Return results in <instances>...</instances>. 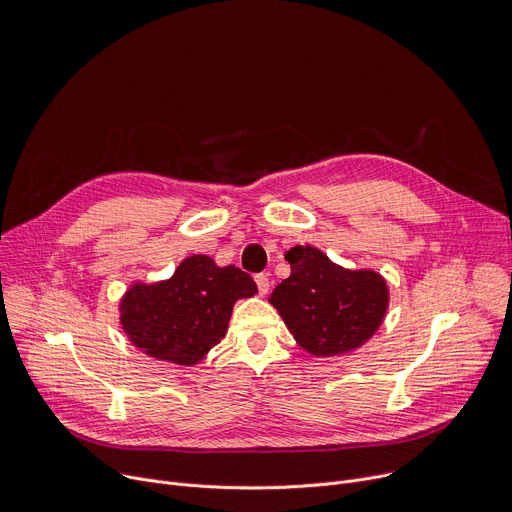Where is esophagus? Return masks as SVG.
<instances>
[{"mask_svg": "<svg viewBox=\"0 0 512 512\" xmlns=\"http://www.w3.org/2000/svg\"><path fill=\"white\" fill-rule=\"evenodd\" d=\"M255 282H257V288H259V294L265 296L269 292V277L265 273H257L255 275Z\"/></svg>", "mask_w": 512, "mask_h": 512, "instance_id": "34e87169", "label": "esophagus"}]
</instances>
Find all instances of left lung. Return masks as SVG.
<instances>
[{
  "mask_svg": "<svg viewBox=\"0 0 512 512\" xmlns=\"http://www.w3.org/2000/svg\"><path fill=\"white\" fill-rule=\"evenodd\" d=\"M286 261L292 273L269 302L302 349L316 357L349 353L378 331L388 308L382 275L343 269L314 247H294Z\"/></svg>",
  "mask_w": 512,
  "mask_h": 512,
  "instance_id": "obj_1",
  "label": "left lung"
}]
</instances>
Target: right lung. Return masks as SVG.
<instances>
[{
  "label": "right lung",
  "mask_w": 512,
  "mask_h": 512,
  "mask_svg": "<svg viewBox=\"0 0 512 512\" xmlns=\"http://www.w3.org/2000/svg\"><path fill=\"white\" fill-rule=\"evenodd\" d=\"M255 292L253 277L243 269L192 255L179 263L171 280L134 284L126 292L122 329L147 355L194 365L226 335L235 302Z\"/></svg>",
  "instance_id": "right-lung-1"
}]
</instances>
